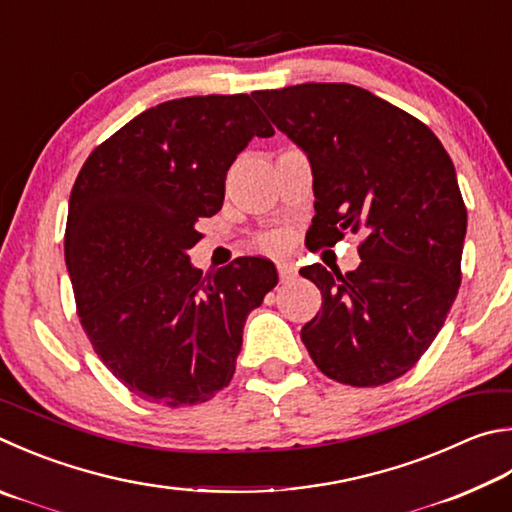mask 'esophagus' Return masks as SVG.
I'll use <instances>...</instances> for the list:
<instances>
[{"label":"esophagus","mask_w":512,"mask_h":512,"mask_svg":"<svg viewBox=\"0 0 512 512\" xmlns=\"http://www.w3.org/2000/svg\"><path fill=\"white\" fill-rule=\"evenodd\" d=\"M277 275H280L282 282H293L295 280V268L288 264H277Z\"/></svg>","instance_id":"1"}]
</instances>
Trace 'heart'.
Segmentation results:
<instances>
[{
  "instance_id": "heart-1",
  "label": "heart",
  "mask_w": 512,
  "mask_h": 512,
  "mask_svg": "<svg viewBox=\"0 0 512 512\" xmlns=\"http://www.w3.org/2000/svg\"><path fill=\"white\" fill-rule=\"evenodd\" d=\"M284 244H286V239L282 235H268V237L259 239V246H262L264 250H271V253H275V250H282Z\"/></svg>"
}]
</instances>
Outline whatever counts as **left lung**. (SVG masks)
<instances>
[{"label":"left lung","mask_w":512,"mask_h":512,"mask_svg":"<svg viewBox=\"0 0 512 512\" xmlns=\"http://www.w3.org/2000/svg\"><path fill=\"white\" fill-rule=\"evenodd\" d=\"M253 96L311 161L306 241L322 248L362 235L356 271H300L322 293L302 342L324 376L385 385L416 365L459 293L468 212L452 159L421 120L347 82Z\"/></svg>","instance_id":"8db88e82"}]
</instances>
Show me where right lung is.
I'll return each instance as SVG.
<instances>
[{
    "instance_id": "add662e5",
    "label": "right lung",
    "mask_w": 512,
    "mask_h": 512,
    "mask_svg": "<svg viewBox=\"0 0 512 512\" xmlns=\"http://www.w3.org/2000/svg\"><path fill=\"white\" fill-rule=\"evenodd\" d=\"M275 129L248 94L167 100L100 143L69 199L64 259L91 347L129 392L167 407L224 389L248 313L277 284L239 257L203 275L188 250L221 210L226 174Z\"/></svg>"
}]
</instances>
